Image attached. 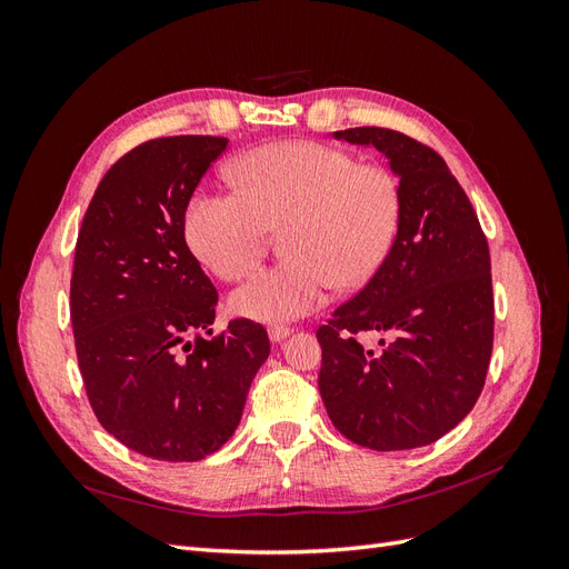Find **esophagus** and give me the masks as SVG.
<instances>
[{
  "instance_id": "esophagus-1",
  "label": "esophagus",
  "mask_w": 569,
  "mask_h": 569,
  "mask_svg": "<svg viewBox=\"0 0 569 569\" xmlns=\"http://www.w3.org/2000/svg\"><path fill=\"white\" fill-rule=\"evenodd\" d=\"M289 335H291V330H289V327H284V325L268 327V337H270V341H272V343H280V341H284Z\"/></svg>"
}]
</instances>
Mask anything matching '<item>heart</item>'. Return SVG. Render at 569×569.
<instances>
[{
	"label": "heart",
	"mask_w": 569,
	"mask_h": 569,
	"mask_svg": "<svg viewBox=\"0 0 569 569\" xmlns=\"http://www.w3.org/2000/svg\"><path fill=\"white\" fill-rule=\"evenodd\" d=\"M242 192L197 189L182 230L197 261L220 280L256 268L272 230H282V263L232 295L234 313L287 322L316 311L327 289L370 282L396 244L403 189L387 166L360 163L339 147L291 140L258 147L232 166Z\"/></svg>",
	"instance_id": "obj_1"
}]
</instances>
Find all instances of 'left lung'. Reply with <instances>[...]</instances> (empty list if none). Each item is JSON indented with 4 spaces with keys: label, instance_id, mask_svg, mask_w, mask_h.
I'll list each match as a JSON object with an SVG mask.
<instances>
[{
    "label": "left lung",
    "instance_id": "left-lung-1",
    "mask_svg": "<svg viewBox=\"0 0 569 569\" xmlns=\"http://www.w3.org/2000/svg\"><path fill=\"white\" fill-rule=\"evenodd\" d=\"M337 140L382 151L403 189V220L380 272L318 330V387L332 425L372 451L441 439L468 416L493 347L491 258L468 194L435 149L387 128ZM390 337L363 348L358 333Z\"/></svg>",
    "mask_w": 569,
    "mask_h": 569
}]
</instances>
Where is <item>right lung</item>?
I'll return each mask as SVG.
<instances>
[{"mask_svg":"<svg viewBox=\"0 0 569 569\" xmlns=\"http://www.w3.org/2000/svg\"><path fill=\"white\" fill-rule=\"evenodd\" d=\"M226 137H159L111 166L82 218L71 320L101 427L153 460L216 453L242 420L268 332L230 320L211 335L218 291L184 242L182 218ZM196 341H191V337Z\"/></svg>","mask_w":569,"mask_h":569,"instance_id":"1","label":"right lung"}]
</instances>
